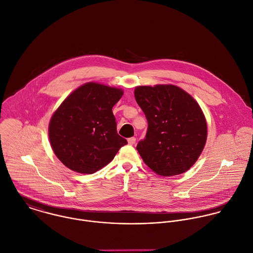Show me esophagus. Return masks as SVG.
<instances>
[{
  "instance_id": "34e87169",
  "label": "esophagus",
  "mask_w": 253,
  "mask_h": 253,
  "mask_svg": "<svg viewBox=\"0 0 253 253\" xmlns=\"http://www.w3.org/2000/svg\"><path fill=\"white\" fill-rule=\"evenodd\" d=\"M128 143H129V145H134V144L136 143V138H135V137L129 138V139H128Z\"/></svg>"
}]
</instances>
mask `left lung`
Here are the masks:
<instances>
[{
	"label": "left lung",
	"mask_w": 253,
	"mask_h": 253,
	"mask_svg": "<svg viewBox=\"0 0 253 253\" xmlns=\"http://www.w3.org/2000/svg\"><path fill=\"white\" fill-rule=\"evenodd\" d=\"M135 98L148 120L146 138L137 145L145 163L164 177L189 170L207 138L199 103L174 85L140 86L135 89Z\"/></svg>",
	"instance_id": "1"
}]
</instances>
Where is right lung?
<instances>
[{
  "label": "right lung",
  "mask_w": 253,
  "mask_h": 253,
  "mask_svg": "<svg viewBox=\"0 0 253 253\" xmlns=\"http://www.w3.org/2000/svg\"><path fill=\"white\" fill-rule=\"evenodd\" d=\"M122 95L121 89L90 82L71 93L55 110L49 138L52 151L66 167L93 174L127 145L117 134L112 113Z\"/></svg>",
  "instance_id": "1"
}]
</instances>
